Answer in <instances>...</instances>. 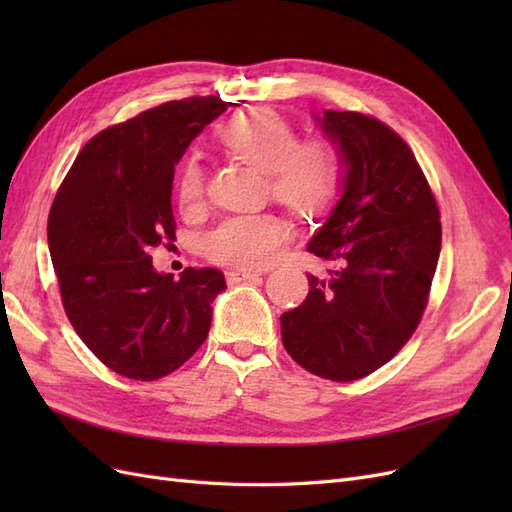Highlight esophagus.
Instances as JSON below:
<instances>
[{
	"label": "esophagus",
	"mask_w": 512,
	"mask_h": 512,
	"mask_svg": "<svg viewBox=\"0 0 512 512\" xmlns=\"http://www.w3.org/2000/svg\"><path fill=\"white\" fill-rule=\"evenodd\" d=\"M262 275L260 271H252V269H230L226 271V280L228 284H239V282H247V280H254V277Z\"/></svg>",
	"instance_id": "1"
}]
</instances>
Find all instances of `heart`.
I'll return each instance as SVG.
<instances>
[{"mask_svg": "<svg viewBox=\"0 0 512 512\" xmlns=\"http://www.w3.org/2000/svg\"><path fill=\"white\" fill-rule=\"evenodd\" d=\"M220 134L235 156L269 175L275 198L294 211H318L335 194L339 179L335 149L324 141L299 143L297 132L282 117L267 111L235 115ZM177 192L185 213L203 207L205 175L196 160L183 164ZM288 235V222L280 215L239 213L209 232L205 252L220 265L265 267L280 254Z\"/></svg>", "mask_w": 512, "mask_h": 512, "instance_id": "obj_1", "label": "heart"}]
</instances>
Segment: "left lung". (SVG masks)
<instances>
[{
	"instance_id": "left-lung-1",
	"label": "left lung",
	"mask_w": 512,
	"mask_h": 512,
	"mask_svg": "<svg viewBox=\"0 0 512 512\" xmlns=\"http://www.w3.org/2000/svg\"><path fill=\"white\" fill-rule=\"evenodd\" d=\"M335 147L339 198L307 243L333 265L307 275L305 301L282 314L288 354L350 382L389 363L414 333L438 267L440 211L410 147L361 113L314 115Z\"/></svg>"
}]
</instances>
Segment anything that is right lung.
<instances>
[{"label": "right lung", "mask_w": 512, "mask_h": 512, "mask_svg": "<svg viewBox=\"0 0 512 512\" xmlns=\"http://www.w3.org/2000/svg\"><path fill=\"white\" fill-rule=\"evenodd\" d=\"M220 98L175 100L106 128L83 147L55 196L49 250L66 314L98 359L132 380H158L205 342L224 273L156 271L151 247L175 241V164Z\"/></svg>", "instance_id": "obj_1"}]
</instances>
